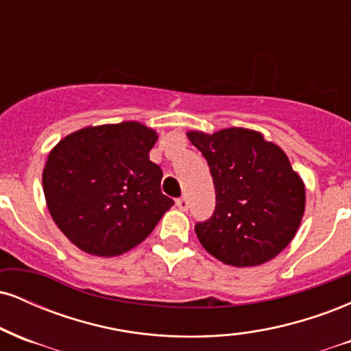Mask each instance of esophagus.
Instances as JSON below:
<instances>
[{
    "mask_svg": "<svg viewBox=\"0 0 351 351\" xmlns=\"http://www.w3.org/2000/svg\"><path fill=\"white\" fill-rule=\"evenodd\" d=\"M176 206H178L181 211H186V209L189 208V201L186 196H181V198L176 199Z\"/></svg>",
    "mask_w": 351,
    "mask_h": 351,
    "instance_id": "34e87169",
    "label": "esophagus"
}]
</instances>
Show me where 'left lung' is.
I'll list each match as a JSON object with an SVG mask.
<instances>
[{
	"label": "left lung",
	"mask_w": 351,
	"mask_h": 351,
	"mask_svg": "<svg viewBox=\"0 0 351 351\" xmlns=\"http://www.w3.org/2000/svg\"><path fill=\"white\" fill-rule=\"evenodd\" d=\"M186 135L206 158L216 189L215 213L195 226L201 245L234 267L274 259L291 244L305 211V184L289 156L249 128Z\"/></svg>",
	"instance_id": "1"
}]
</instances>
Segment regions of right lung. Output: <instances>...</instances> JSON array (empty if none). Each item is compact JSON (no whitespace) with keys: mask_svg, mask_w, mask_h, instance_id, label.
Instances as JSON below:
<instances>
[{"mask_svg":"<svg viewBox=\"0 0 351 351\" xmlns=\"http://www.w3.org/2000/svg\"><path fill=\"white\" fill-rule=\"evenodd\" d=\"M158 134L140 122L86 127L52 148L43 189L52 219L80 251L114 257L148 237L173 199L150 162Z\"/></svg>","mask_w":351,"mask_h":351,"instance_id":"right-lung-1","label":"right lung"}]
</instances>
